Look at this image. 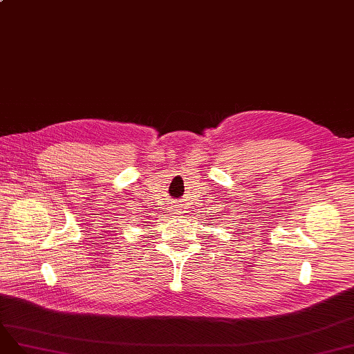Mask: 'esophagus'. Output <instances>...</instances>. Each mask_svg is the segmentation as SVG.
<instances>
[{
    "instance_id": "1",
    "label": "esophagus",
    "mask_w": 354,
    "mask_h": 354,
    "mask_svg": "<svg viewBox=\"0 0 354 354\" xmlns=\"http://www.w3.org/2000/svg\"><path fill=\"white\" fill-rule=\"evenodd\" d=\"M180 209H178V204L177 203H172V205H171V214H180L182 212H178Z\"/></svg>"
}]
</instances>
